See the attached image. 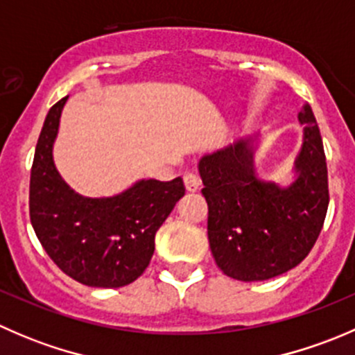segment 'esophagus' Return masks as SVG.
Returning a JSON list of instances; mask_svg holds the SVG:
<instances>
[{"mask_svg":"<svg viewBox=\"0 0 355 355\" xmlns=\"http://www.w3.org/2000/svg\"><path fill=\"white\" fill-rule=\"evenodd\" d=\"M184 184H185V189H187V192H198L200 187V178L196 173H185Z\"/></svg>","mask_w":355,"mask_h":355,"instance_id":"1","label":"esophagus"}]
</instances>
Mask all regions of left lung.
Returning a JSON list of instances; mask_svg holds the SVG:
<instances>
[{
    "label": "left lung",
    "instance_id": "obj_1",
    "mask_svg": "<svg viewBox=\"0 0 355 355\" xmlns=\"http://www.w3.org/2000/svg\"><path fill=\"white\" fill-rule=\"evenodd\" d=\"M302 148L288 185L266 182L254 168L259 134L237 139L199 161L207 202V239L218 268L241 282H263L302 263L327 216L328 170L309 105L299 113Z\"/></svg>",
    "mask_w": 355,
    "mask_h": 355
}]
</instances>
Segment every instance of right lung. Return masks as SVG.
<instances>
[{
	"label": "right lung",
	"mask_w": 355,
	"mask_h": 355,
	"mask_svg": "<svg viewBox=\"0 0 355 355\" xmlns=\"http://www.w3.org/2000/svg\"><path fill=\"white\" fill-rule=\"evenodd\" d=\"M67 99L48 111L35 146L31 223L48 256L68 277L87 287H125L149 266L157 228L184 198V182L180 177L171 182L149 178L111 198L77 194L53 159Z\"/></svg>",
	"instance_id": "right-lung-1"
}]
</instances>
